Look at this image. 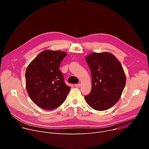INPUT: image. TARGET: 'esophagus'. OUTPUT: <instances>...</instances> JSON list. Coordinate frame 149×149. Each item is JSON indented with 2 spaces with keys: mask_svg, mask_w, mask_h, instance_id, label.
I'll list each match as a JSON object with an SVG mask.
<instances>
[{
  "mask_svg": "<svg viewBox=\"0 0 149 149\" xmlns=\"http://www.w3.org/2000/svg\"><path fill=\"white\" fill-rule=\"evenodd\" d=\"M74 86H75V87H77V88H79V87H80L81 84H75Z\"/></svg>",
  "mask_w": 149,
  "mask_h": 149,
  "instance_id": "34e87169",
  "label": "esophagus"
}]
</instances>
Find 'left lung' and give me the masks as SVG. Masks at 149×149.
<instances>
[{"label":"left lung","instance_id":"obj_1","mask_svg":"<svg viewBox=\"0 0 149 149\" xmlns=\"http://www.w3.org/2000/svg\"><path fill=\"white\" fill-rule=\"evenodd\" d=\"M90 67L92 88L84 96L87 104L96 111H105L120 99L126 83L122 65L109 52L91 53L86 57Z\"/></svg>","mask_w":149,"mask_h":149}]
</instances>
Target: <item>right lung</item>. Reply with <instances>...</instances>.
I'll use <instances>...</instances> for the list:
<instances>
[{
  "label": "right lung",
  "instance_id": "1",
  "mask_svg": "<svg viewBox=\"0 0 149 149\" xmlns=\"http://www.w3.org/2000/svg\"><path fill=\"white\" fill-rule=\"evenodd\" d=\"M67 53L46 50L31 61L25 72L26 89L32 101L42 109L52 110L65 100L71 87L59 70Z\"/></svg>",
  "mask_w": 149,
  "mask_h": 149
}]
</instances>
